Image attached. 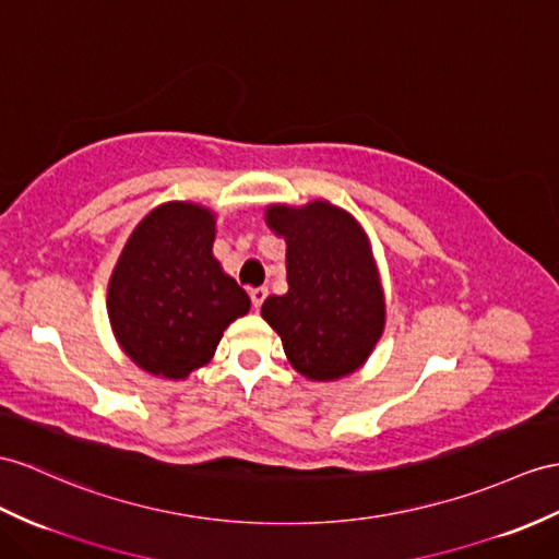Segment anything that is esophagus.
Returning a JSON list of instances; mask_svg holds the SVG:
<instances>
[{"mask_svg":"<svg viewBox=\"0 0 559 559\" xmlns=\"http://www.w3.org/2000/svg\"><path fill=\"white\" fill-rule=\"evenodd\" d=\"M249 296H251V304H253V308L258 310L263 306V301L267 298V289L265 287H255V289H251L249 292Z\"/></svg>","mask_w":559,"mask_h":559,"instance_id":"obj_1","label":"esophagus"}]
</instances>
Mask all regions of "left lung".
<instances>
[{
  "instance_id": "8db88e82",
  "label": "left lung",
  "mask_w": 559,
  "mask_h": 559,
  "mask_svg": "<svg viewBox=\"0 0 559 559\" xmlns=\"http://www.w3.org/2000/svg\"><path fill=\"white\" fill-rule=\"evenodd\" d=\"M265 223L287 243L289 292L267 296L261 316L280 334L287 360L310 382L358 372L386 324L370 237L348 211L324 199L270 203Z\"/></svg>"
}]
</instances>
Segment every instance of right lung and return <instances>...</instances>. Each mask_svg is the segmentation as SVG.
I'll return each mask as SVG.
<instances>
[{
	"label": "right lung",
	"instance_id": "add662e5",
	"mask_svg": "<svg viewBox=\"0 0 559 559\" xmlns=\"http://www.w3.org/2000/svg\"><path fill=\"white\" fill-rule=\"evenodd\" d=\"M215 213L166 201L132 229L108 280L106 310L120 350L160 379L180 382L209 365L223 332L251 298L213 255Z\"/></svg>",
	"mask_w": 559,
	"mask_h": 559
}]
</instances>
